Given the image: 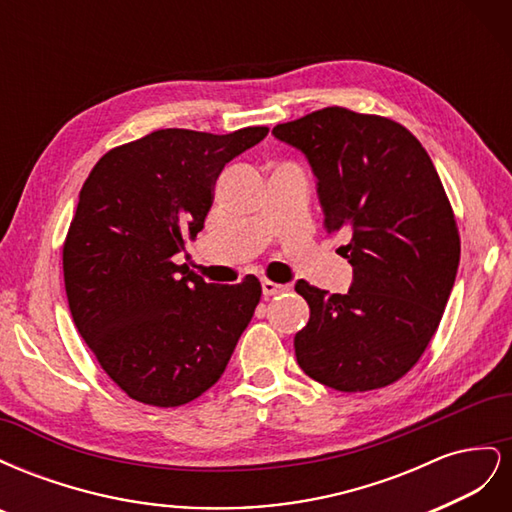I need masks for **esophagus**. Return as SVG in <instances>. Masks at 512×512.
<instances>
[{
    "label": "esophagus",
    "mask_w": 512,
    "mask_h": 512,
    "mask_svg": "<svg viewBox=\"0 0 512 512\" xmlns=\"http://www.w3.org/2000/svg\"><path fill=\"white\" fill-rule=\"evenodd\" d=\"M286 290H288L286 284H275L271 280H262V294H265V297H273V294H282Z\"/></svg>",
    "instance_id": "1"
}]
</instances>
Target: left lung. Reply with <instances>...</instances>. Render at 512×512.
I'll return each instance as SVG.
<instances>
[{
    "mask_svg": "<svg viewBox=\"0 0 512 512\" xmlns=\"http://www.w3.org/2000/svg\"><path fill=\"white\" fill-rule=\"evenodd\" d=\"M273 136L312 166L324 228L342 232L346 294L299 280L309 322L297 363L335 391H374L416 365L442 320L459 267L455 215L431 158L399 123L329 106Z\"/></svg>",
    "mask_w": 512,
    "mask_h": 512,
    "instance_id": "obj_1",
    "label": "left lung"
}]
</instances>
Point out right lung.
<instances>
[{"label": "right lung", "instance_id": "add662e5", "mask_svg": "<svg viewBox=\"0 0 512 512\" xmlns=\"http://www.w3.org/2000/svg\"><path fill=\"white\" fill-rule=\"evenodd\" d=\"M267 128H168L111 149L79 194L64 243L70 312L121 391L175 408L218 382L260 301V282L207 284L175 265L196 237L224 166Z\"/></svg>", "mask_w": 512, "mask_h": 512}]
</instances>
